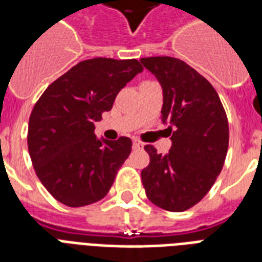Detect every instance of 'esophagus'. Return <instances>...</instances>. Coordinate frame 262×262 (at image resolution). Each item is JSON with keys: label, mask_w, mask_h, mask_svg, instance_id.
<instances>
[{"label": "esophagus", "mask_w": 262, "mask_h": 262, "mask_svg": "<svg viewBox=\"0 0 262 262\" xmlns=\"http://www.w3.org/2000/svg\"><path fill=\"white\" fill-rule=\"evenodd\" d=\"M144 144L141 143V141H139V140H133V148H136V149H140V148H143Z\"/></svg>", "instance_id": "1"}]
</instances>
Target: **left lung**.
I'll use <instances>...</instances> for the list:
<instances>
[{
	"label": "left lung",
	"instance_id": "left-lung-1",
	"mask_svg": "<svg viewBox=\"0 0 262 262\" xmlns=\"http://www.w3.org/2000/svg\"><path fill=\"white\" fill-rule=\"evenodd\" d=\"M140 62L163 90L162 121L171 148L166 155L145 145L149 164L141 171L145 194L156 207L182 212L203 200L223 168L228 121L212 84L178 58L149 57Z\"/></svg>",
	"mask_w": 262,
	"mask_h": 262
}]
</instances>
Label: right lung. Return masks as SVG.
<instances>
[{"mask_svg": "<svg viewBox=\"0 0 262 262\" xmlns=\"http://www.w3.org/2000/svg\"><path fill=\"white\" fill-rule=\"evenodd\" d=\"M141 72L137 59H85L39 98L28 122V151L38 178L59 203L84 207L108 193L132 140L98 139L95 122Z\"/></svg>", "mask_w": 262, "mask_h": 262, "instance_id": "obj_1", "label": "right lung"}]
</instances>
